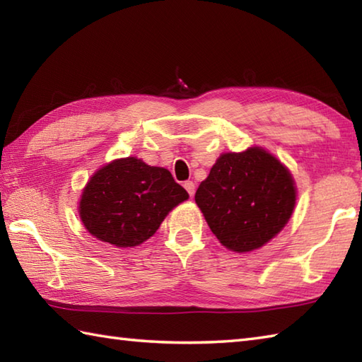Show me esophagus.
<instances>
[{"instance_id": "esophagus-1", "label": "esophagus", "mask_w": 362, "mask_h": 362, "mask_svg": "<svg viewBox=\"0 0 362 362\" xmlns=\"http://www.w3.org/2000/svg\"><path fill=\"white\" fill-rule=\"evenodd\" d=\"M183 187H185V189L188 191V194L193 197L194 196V189H196V185H194V182H191V180H188V182H185L183 183Z\"/></svg>"}]
</instances>
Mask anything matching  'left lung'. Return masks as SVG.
<instances>
[{"mask_svg": "<svg viewBox=\"0 0 362 362\" xmlns=\"http://www.w3.org/2000/svg\"><path fill=\"white\" fill-rule=\"evenodd\" d=\"M194 199L219 243L243 253L281 232L294 211L297 188L279 158L253 146L221 153Z\"/></svg>", "mask_w": 362, "mask_h": 362, "instance_id": "obj_1", "label": "left lung"}]
</instances>
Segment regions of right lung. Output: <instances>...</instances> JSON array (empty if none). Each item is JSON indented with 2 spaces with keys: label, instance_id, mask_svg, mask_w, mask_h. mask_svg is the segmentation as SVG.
Wrapping results in <instances>:
<instances>
[{
  "label": "right lung",
  "instance_id": "add662e5",
  "mask_svg": "<svg viewBox=\"0 0 362 362\" xmlns=\"http://www.w3.org/2000/svg\"><path fill=\"white\" fill-rule=\"evenodd\" d=\"M185 188L165 168L126 157L99 168L82 189L79 216L88 233L117 247H135L157 232Z\"/></svg>",
  "mask_w": 362,
  "mask_h": 362
}]
</instances>
